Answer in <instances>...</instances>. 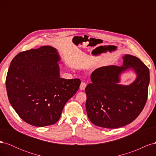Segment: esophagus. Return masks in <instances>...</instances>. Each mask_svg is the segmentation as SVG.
<instances>
[{
  "label": "esophagus",
  "instance_id": "esophagus-1",
  "mask_svg": "<svg viewBox=\"0 0 156 156\" xmlns=\"http://www.w3.org/2000/svg\"><path fill=\"white\" fill-rule=\"evenodd\" d=\"M86 87H87V83L84 82H82L81 83V85H80V89H81V90H83L85 89Z\"/></svg>",
  "mask_w": 156,
  "mask_h": 156
}]
</instances>
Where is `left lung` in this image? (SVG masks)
<instances>
[{
  "label": "left lung",
  "instance_id": "1",
  "mask_svg": "<svg viewBox=\"0 0 156 156\" xmlns=\"http://www.w3.org/2000/svg\"><path fill=\"white\" fill-rule=\"evenodd\" d=\"M122 66H108L92 73V83L85 88L86 109L92 124L105 128H119L135 120L148 98L150 72L136 56L126 55ZM133 68L138 77L129 86L117 84L119 75Z\"/></svg>",
  "mask_w": 156,
  "mask_h": 156
}]
</instances>
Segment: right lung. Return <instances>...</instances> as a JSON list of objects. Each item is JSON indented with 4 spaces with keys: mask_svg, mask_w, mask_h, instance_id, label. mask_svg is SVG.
<instances>
[{
    "mask_svg": "<svg viewBox=\"0 0 156 156\" xmlns=\"http://www.w3.org/2000/svg\"><path fill=\"white\" fill-rule=\"evenodd\" d=\"M60 60L51 46L21 52L6 79L9 101L21 119L37 127L55 124L66 102L79 90V79L60 77Z\"/></svg>",
    "mask_w": 156,
    "mask_h": 156,
    "instance_id": "add662e5",
    "label": "right lung"
}]
</instances>
